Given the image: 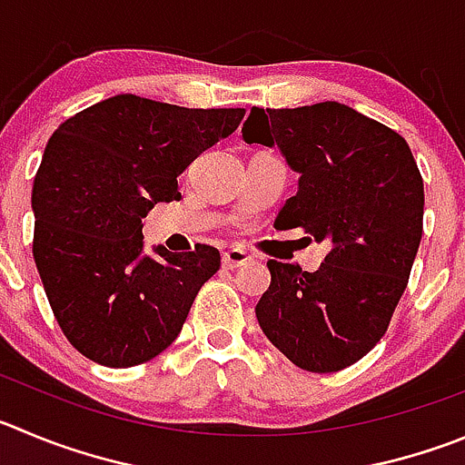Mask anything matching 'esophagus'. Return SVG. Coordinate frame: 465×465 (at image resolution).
Masks as SVG:
<instances>
[{
    "mask_svg": "<svg viewBox=\"0 0 465 465\" xmlns=\"http://www.w3.org/2000/svg\"><path fill=\"white\" fill-rule=\"evenodd\" d=\"M247 262H250V254H247L245 250H241V247H229V250H224L223 252L224 268H238Z\"/></svg>",
    "mask_w": 465,
    "mask_h": 465,
    "instance_id": "34e87169",
    "label": "esophagus"
}]
</instances>
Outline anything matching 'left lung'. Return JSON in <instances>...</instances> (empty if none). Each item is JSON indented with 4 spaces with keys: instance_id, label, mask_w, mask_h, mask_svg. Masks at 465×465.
I'll list each match as a JSON object with an SVG mask.
<instances>
[{
    "instance_id": "obj_1",
    "label": "left lung",
    "mask_w": 465,
    "mask_h": 465,
    "mask_svg": "<svg viewBox=\"0 0 465 465\" xmlns=\"http://www.w3.org/2000/svg\"><path fill=\"white\" fill-rule=\"evenodd\" d=\"M247 144L277 146L301 173L275 229L302 227L331 252L316 272L268 262L263 335L296 367L340 371L388 331L422 241L424 183L401 134L335 101L252 107Z\"/></svg>"
}]
</instances>
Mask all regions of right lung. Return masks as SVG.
<instances>
[{
  "label": "right lung",
  "instance_id": "1",
  "mask_svg": "<svg viewBox=\"0 0 465 465\" xmlns=\"http://www.w3.org/2000/svg\"><path fill=\"white\" fill-rule=\"evenodd\" d=\"M242 116V107L190 110L121 94L52 133L32 190L34 262L56 323L82 355L134 367L179 337L220 252L158 245L146 254L142 218L181 199L179 173Z\"/></svg>",
  "mask_w": 465,
  "mask_h": 465
}]
</instances>
